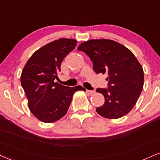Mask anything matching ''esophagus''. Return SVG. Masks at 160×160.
<instances>
[{"label":"esophagus","mask_w":160,"mask_h":160,"mask_svg":"<svg viewBox=\"0 0 160 160\" xmlns=\"http://www.w3.org/2000/svg\"><path fill=\"white\" fill-rule=\"evenodd\" d=\"M86 93H88V95H94L95 92L94 90H86Z\"/></svg>","instance_id":"obj_1"}]
</instances>
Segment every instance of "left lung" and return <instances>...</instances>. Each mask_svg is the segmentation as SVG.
<instances>
[{
    "label": "left lung",
    "instance_id": "8db88e82",
    "mask_svg": "<svg viewBox=\"0 0 160 160\" xmlns=\"http://www.w3.org/2000/svg\"><path fill=\"white\" fill-rule=\"evenodd\" d=\"M93 62L96 74H107V88H97L104 96V104L96 108L100 115L117 119L127 115L137 102L144 85V72L133 53L110 39H91L78 48Z\"/></svg>",
    "mask_w": 160,
    "mask_h": 160
}]
</instances>
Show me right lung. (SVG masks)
<instances>
[{
	"label": "right lung",
	"instance_id": "1",
	"mask_svg": "<svg viewBox=\"0 0 160 160\" xmlns=\"http://www.w3.org/2000/svg\"><path fill=\"white\" fill-rule=\"evenodd\" d=\"M77 40L59 38L32 54L23 68L21 83L32 114L45 123H53L66 114L73 95L81 86L68 87L56 82L63 59L74 49Z\"/></svg>",
	"mask_w": 160,
	"mask_h": 160
}]
</instances>
